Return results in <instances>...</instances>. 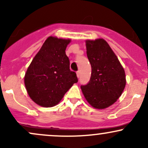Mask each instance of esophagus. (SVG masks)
<instances>
[{
    "label": "esophagus",
    "instance_id": "1",
    "mask_svg": "<svg viewBox=\"0 0 148 148\" xmlns=\"http://www.w3.org/2000/svg\"><path fill=\"white\" fill-rule=\"evenodd\" d=\"M76 75H77L78 78L79 77V76H80V71H77V72H76Z\"/></svg>",
    "mask_w": 148,
    "mask_h": 148
}]
</instances>
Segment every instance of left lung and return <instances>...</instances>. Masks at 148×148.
Segmentation results:
<instances>
[{
  "instance_id": "obj_1",
  "label": "left lung",
  "mask_w": 148,
  "mask_h": 148,
  "mask_svg": "<svg viewBox=\"0 0 148 148\" xmlns=\"http://www.w3.org/2000/svg\"><path fill=\"white\" fill-rule=\"evenodd\" d=\"M87 56L92 72L88 84L81 86L83 94L93 108L103 109L120 97L126 85L123 66L103 39L86 40Z\"/></svg>"
}]
</instances>
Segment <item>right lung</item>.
Wrapping results in <instances>:
<instances>
[{"instance_id":"right-lung-1","label":"right lung","mask_w":148,"mask_h":148,"mask_svg":"<svg viewBox=\"0 0 148 148\" xmlns=\"http://www.w3.org/2000/svg\"><path fill=\"white\" fill-rule=\"evenodd\" d=\"M71 40L49 37L32 60L25 74L28 95L43 107H52L60 101L73 84L76 74L69 69L65 53Z\"/></svg>"}]
</instances>
